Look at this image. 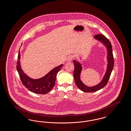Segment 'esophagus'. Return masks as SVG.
Returning <instances> with one entry per match:
<instances>
[{
    "mask_svg": "<svg viewBox=\"0 0 131 131\" xmlns=\"http://www.w3.org/2000/svg\"><path fill=\"white\" fill-rule=\"evenodd\" d=\"M72 59H73V56H70L67 58V61L71 62L72 61Z\"/></svg>",
    "mask_w": 131,
    "mask_h": 131,
    "instance_id": "1",
    "label": "esophagus"
}]
</instances>
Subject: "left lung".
Instances as JSON below:
<instances>
[{
  "label": "left lung",
  "mask_w": 131,
  "mask_h": 131,
  "mask_svg": "<svg viewBox=\"0 0 131 131\" xmlns=\"http://www.w3.org/2000/svg\"><path fill=\"white\" fill-rule=\"evenodd\" d=\"M94 38L104 45L107 50V67L105 74L104 75L102 80L98 84L93 86H88L85 85L81 79V74L82 70V64L79 61L74 60L73 63L75 66L74 72V77L75 83L77 87L81 91L85 92H93L97 91L106 86L110 79V75L112 72L114 65V58L112 53V46L108 39L103 34L95 35Z\"/></svg>",
  "instance_id": "left-lung-1"
}]
</instances>
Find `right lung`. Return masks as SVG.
<instances>
[{"label":"right lung","mask_w":131,"mask_h":131,"mask_svg":"<svg viewBox=\"0 0 131 131\" xmlns=\"http://www.w3.org/2000/svg\"><path fill=\"white\" fill-rule=\"evenodd\" d=\"M19 51L18 56L17 69L20 80L24 85L29 91L34 93L46 94L49 92L54 86L57 74L62 67L63 65L61 64L55 67L41 78L33 79L26 75L21 68L20 62V54Z\"/></svg>","instance_id":"right-lung-1"}]
</instances>
